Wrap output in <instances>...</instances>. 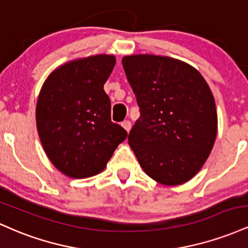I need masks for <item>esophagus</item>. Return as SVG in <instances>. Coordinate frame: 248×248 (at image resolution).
I'll use <instances>...</instances> for the list:
<instances>
[{
    "label": "esophagus",
    "instance_id": "34e87169",
    "mask_svg": "<svg viewBox=\"0 0 248 248\" xmlns=\"http://www.w3.org/2000/svg\"><path fill=\"white\" fill-rule=\"evenodd\" d=\"M122 127L124 128V129H126V132L127 133H129V130H130V128H132V122L130 121H128V120H126V121H124L122 122Z\"/></svg>",
    "mask_w": 248,
    "mask_h": 248
}]
</instances>
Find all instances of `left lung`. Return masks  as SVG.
I'll return each instance as SVG.
<instances>
[{"instance_id":"obj_1","label":"left lung","mask_w":248,"mask_h":248,"mask_svg":"<svg viewBox=\"0 0 248 248\" xmlns=\"http://www.w3.org/2000/svg\"><path fill=\"white\" fill-rule=\"evenodd\" d=\"M140 107L128 143L149 177L179 186L197 173L217 136L211 90L195 67L155 55L122 58Z\"/></svg>"}]
</instances>
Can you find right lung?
Returning a JSON list of instances; mask_svg holds the SVG:
<instances>
[{
    "instance_id": "add662e5",
    "label": "right lung",
    "mask_w": 248,
    "mask_h": 248,
    "mask_svg": "<svg viewBox=\"0 0 248 248\" xmlns=\"http://www.w3.org/2000/svg\"><path fill=\"white\" fill-rule=\"evenodd\" d=\"M115 57L96 55L62 65L39 93L36 124L51 163L72 178L101 172L127 132L110 120L104 84Z\"/></svg>"
}]
</instances>
